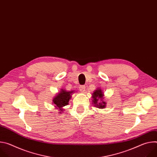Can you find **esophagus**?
<instances>
[{
  "instance_id": "1",
  "label": "esophagus",
  "mask_w": 157,
  "mask_h": 157,
  "mask_svg": "<svg viewBox=\"0 0 157 157\" xmlns=\"http://www.w3.org/2000/svg\"><path fill=\"white\" fill-rule=\"evenodd\" d=\"M79 90L81 92H84V90H85V86H83V85H80L79 86Z\"/></svg>"
}]
</instances>
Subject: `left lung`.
Listing matches in <instances>:
<instances>
[{"instance_id": "1", "label": "left lung", "mask_w": 157, "mask_h": 157, "mask_svg": "<svg viewBox=\"0 0 157 157\" xmlns=\"http://www.w3.org/2000/svg\"><path fill=\"white\" fill-rule=\"evenodd\" d=\"M103 93L101 89H98L97 90H96V91L93 93V102L95 104V105H96V107H98L100 109H102L104 108L105 107V102H104L103 101H102V102H98L99 99H100L101 100H102L103 99Z\"/></svg>"}]
</instances>
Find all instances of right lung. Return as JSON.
I'll return each mask as SVG.
<instances>
[{"label": "right lung", "instance_id": "obj_1", "mask_svg": "<svg viewBox=\"0 0 157 157\" xmlns=\"http://www.w3.org/2000/svg\"><path fill=\"white\" fill-rule=\"evenodd\" d=\"M73 92L74 91L68 92L63 90V89L61 90L53 100L54 104H55V107L59 108V109L62 111L63 109L61 108L68 104V102L71 97V94L73 93Z\"/></svg>", "mask_w": 157, "mask_h": 157}]
</instances>
